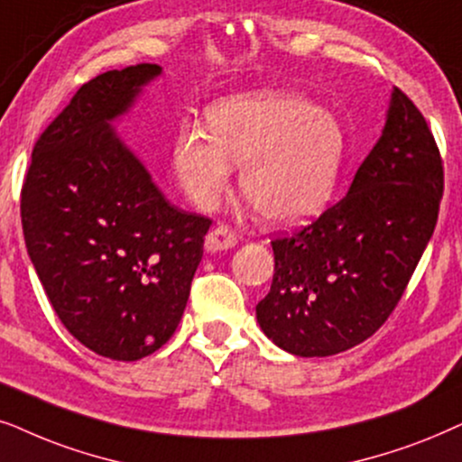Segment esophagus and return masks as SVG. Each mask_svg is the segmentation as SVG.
<instances>
[{
	"label": "esophagus",
	"mask_w": 462,
	"mask_h": 462,
	"mask_svg": "<svg viewBox=\"0 0 462 462\" xmlns=\"http://www.w3.org/2000/svg\"><path fill=\"white\" fill-rule=\"evenodd\" d=\"M236 243H238V238H236L235 232L230 230V227L217 226V227H213V230L207 235L205 249L208 251V254H217V251L232 249Z\"/></svg>",
	"instance_id": "1"
}]
</instances>
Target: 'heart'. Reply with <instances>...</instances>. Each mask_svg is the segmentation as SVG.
Returning a JSON list of instances; mask_svg holds the SVG:
<instances>
[{
    "mask_svg": "<svg viewBox=\"0 0 462 462\" xmlns=\"http://www.w3.org/2000/svg\"><path fill=\"white\" fill-rule=\"evenodd\" d=\"M208 133L186 126L175 143V167L189 199L213 208L243 164L245 199L273 224H298L328 207L344 167V133L309 98L257 92L208 109Z\"/></svg>",
    "mask_w": 462,
    "mask_h": 462,
    "instance_id": "heart-1",
    "label": "heart"
}]
</instances>
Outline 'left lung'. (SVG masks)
<instances>
[{
	"label": "left lung",
	"mask_w": 462,
	"mask_h": 462,
	"mask_svg": "<svg viewBox=\"0 0 462 462\" xmlns=\"http://www.w3.org/2000/svg\"><path fill=\"white\" fill-rule=\"evenodd\" d=\"M441 192L427 120L393 88L383 134L348 194L273 241V285L255 306L263 334L298 356L337 355L376 334L431 241Z\"/></svg>",
	"instance_id": "1"
}]
</instances>
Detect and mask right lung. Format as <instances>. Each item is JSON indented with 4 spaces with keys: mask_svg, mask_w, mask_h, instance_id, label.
Listing matches in <instances>:
<instances>
[{
    "mask_svg": "<svg viewBox=\"0 0 462 462\" xmlns=\"http://www.w3.org/2000/svg\"><path fill=\"white\" fill-rule=\"evenodd\" d=\"M160 73L139 63L79 86L40 134L21 192L24 245L54 312L116 361L175 334L211 226L171 205L114 128Z\"/></svg>",
    "mask_w": 462,
    "mask_h": 462,
    "instance_id": "add662e5",
    "label": "right lung"
}]
</instances>
